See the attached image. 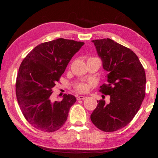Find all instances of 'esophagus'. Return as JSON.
Returning <instances> with one entry per match:
<instances>
[{
  "mask_svg": "<svg viewBox=\"0 0 158 158\" xmlns=\"http://www.w3.org/2000/svg\"><path fill=\"white\" fill-rule=\"evenodd\" d=\"M85 96H78V97L77 98V100H84V99H85Z\"/></svg>",
  "mask_w": 158,
  "mask_h": 158,
  "instance_id": "34e87169",
  "label": "esophagus"
}]
</instances>
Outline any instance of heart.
<instances>
[{
	"instance_id": "obj_1",
	"label": "heart",
	"mask_w": 158,
	"mask_h": 158,
	"mask_svg": "<svg viewBox=\"0 0 158 158\" xmlns=\"http://www.w3.org/2000/svg\"><path fill=\"white\" fill-rule=\"evenodd\" d=\"M74 89H76L77 92L81 93H85L88 92V90H89V85L85 84V83L81 82L75 85Z\"/></svg>"
}]
</instances>
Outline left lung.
Instances as JSON below:
<instances>
[{
    "instance_id": "obj_1",
    "label": "left lung",
    "mask_w": 158,
    "mask_h": 158,
    "mask_svg": "<svg viewBox=\"0 0 158 158\" xmlns=\"http://www.w3.org/2000/svg\"><path fill=\"white\" fill-rule=\"evenodd\" d=\"M92 42L108 73L100 92L110 95V102L98 101L90 119L100 130L114 132L129 124L139 109L146 94L145 70L129 48L109 38Z\"/></svg>"
}]
</instances>
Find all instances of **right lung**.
<instances>
[{
    "instance_id": "1",
    "label": "right lung",
    "mask_w": 158,
    "mask_h": 158,
    "mask_svg": "<svg viewBox=\"0 0 158 158\" xmlns=\"http://www.w3.org/2000/svg\"><path fill=\"white\" fill-rule=\"evenodd\" d=\"M84 44L58 38L37 45L23 60L16 95L23 116L36 129L52 132L65 124L76 98L65 94L61 101L52 102L50 97L69 60Z\"/></svg>"
}]
</instances>
